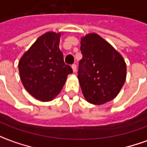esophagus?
Wrapping results in <instances>:
<instances>
[{"label": "esophagus", "mask_w": 147, "mask_h": 147, "mask_svg": "<svg viewBox=\"0 0 147 147\" xmlns=\"http://www.w3.org/2000/svg\"><path fill=\"white\" fill-rule=\"evenodd\" d=\"M71 68H72V71H73L74 73H76V71H77V68H76V65L73 64V65L71 66Z\"/></svg>", "instance_id": "obj_1"}]
</instances>
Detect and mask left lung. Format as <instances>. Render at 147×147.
Instances as JSON below:
<instances>
[{
  "label": "left lung",
  "instance_id": "8db88e82",
  "mask_svg": "<svg viewBox=\"0 0 147 147\" xmlns=\"http://www.w3.org/2000/svg\"><path fill=\"white\" fill-rule=\"evenodd\" d=\"M80 51L78 79L85 100L97 105L113 100L126 79L122 55L96 33L82 37Z\"/></svg>",
  "mask_w": 147,
  "mask_h": 147
}]
</instances>
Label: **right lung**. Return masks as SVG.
<instances>
[{"label": "right lung", "instance_id": "add662e5", "mask_svg": "<svg viewBox=\"0 0 147 147\" xmlns=\"http://www.w3.org/2000/svg\"><path fill=\"white\" fill-rule=\"evenodd\" d=\"M61 34L49 31L41 35L18 62L24 88L40 101H51L59 94L71 67L66 65L59 49Z\"/></svg>", "mask_w": 147, "mask_h": 147}]
</instances>
